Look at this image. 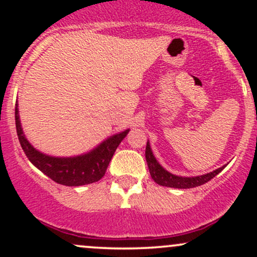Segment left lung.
<instances>
[{
	"mask_svg": "<svg viewBox=\"0 0 257 257\" xmlns=\"http://www.w3.org/2000/svg\"><path fill=\"white\" fill-rule=\"evenodd\" d=\"M145 156H146L147 166H149V169H150V174H151V178L155 180V182H157V184L161 186H167V187H174V188H192V187H197V186L205 184V182H208L209 180L215 178V176H216L217 174H219L221 170L226 167L223 166L219 168V169L214 170V172L204 174V175L194 176V178H182V176L173 175V174L167 172L166 169H163V168L161 167V164L156 161L155 156H153L149 141H147V145H146Z\"/></svg>",
	"mask_w": 257,
	"mask_h": 257,
	"instance_id": "left-lung-1",
	"label": "left lung"
}]
</instances>
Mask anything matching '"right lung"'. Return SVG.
I'll return each instance as SVG.
<instances>
[{
    "label": "right lung",
    "mask_w": 257,
    "mask_h": 257,
    "mask_svg": "<svg viewBox=\"0 0 257 257\" xmlns=\"http://www.w3.org/2000/svg\"><path fill=\"white\" fill-rule=\"evenodd\" d=\"M16 126L19 143L29 161L53 181L65 186H82L99 181L105 175L108 163L120 141L129 133V129H126L119 134L113 135L85 155L70 158H58L43 155L29 144L20 125L18 104L16 107Z\"/></svg>",
    "instance_id": "add662e5"
}]
</instances>
